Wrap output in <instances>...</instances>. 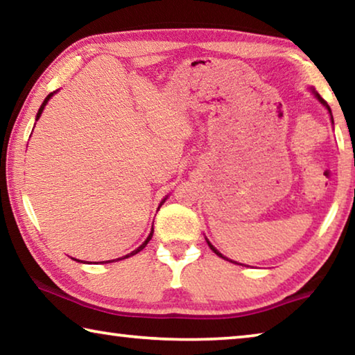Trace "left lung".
<instances>
[{"mask_svg":"<svg viewBox=\"0 0 355 355\" xmlns=\"http://www.w3.org/2000/svg\"><path fill=\"white\" fill-rule=\"evenodd\" d=\"M313 94L316 95V98H318V100H320V101H321V103H322L324 106H326V107H327V110H329V112H330V107H329V105H327V101H326V100H324V98L321 97V95H320V94H318V92H315V91H313ZM330 116H332V112H330ZM332 122H334V117H332ZM208 245H209V248H211V250L214 252V254H216V255H219V257H222V258H225L224 255H222V254H219V252H218V250H216V249L213 248V245H211V244H209V243H208ZM225 260H227V258H225Z\"/></svg>","mask_w":355,"mask_h":355,"instance_id":"1","label":"left lung"}]
</instances>
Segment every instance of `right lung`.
I'll list each match as a JSON object with an SVG mask.
<instances>
[{
  "instance_id": "right-lung-1",
  "label": "right lung",
  "mask_w": 355,
  "mask_h": 355,
  "mask_svg": "<svg viewBox=\"0 0 355 355\" xmlns=\"http://www.w3.org/2000/svg\"><path fill=\"white\" fill-rule=\"evenodd\" d=\"M51 95L53 94H50V95H48V97L44 100V103H42V106L39 107V112H37V117H35V120H37L39 117H40V114H42V111H44V107H45V105L48 103V100H50V97H51ZM152 235H153V230H152V233H150V235H148V238L146 239V241H144L141 245H139V248H137L136 250H133V252H131V254H128V255H125V257H122V258H117V260H123V258H128V257H131V255H136L137 254V252H141L144 248H146V245H147V243L150 241V239H152ZM101 263H103V261H101ZM105 263H111V261H105Z\"/></svg>"
}]
</instances>
